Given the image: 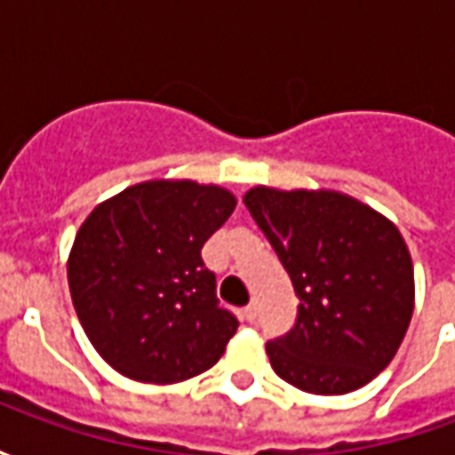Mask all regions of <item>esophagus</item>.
Instances as JSON below:
<instances>
[{
	"label": "esophagus",
	"instance_id": "obj_1",
	"mask_svg": "<svg viewBox=\"0 0 455 455\" xmlns=\"http://www.w3.org/2000/svg\"><path fill=\"white\" fill-rule=\"evenodd\" d=\"M256 316H258V307L256 302H251V305L243 309V319H246L248 324H253V322H256Z\"/></svg>",
	"mask_w": 455,
	"mask_h": 455
}]
</instances>
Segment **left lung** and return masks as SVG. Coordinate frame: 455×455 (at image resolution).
Instances as JSON below:
<instances>
[{
  "label": "left lung",
  "mask_w": 455,
  "mask_h": 455,
  "mask_svg": "<svg viewBox=\"0 0 455 455\" xmlns=\"http://www.w3.org/2000/svg\"><path fill=\"white\" fill-rule=\"evenodd\" d=\"M251 217L292 280L297 322L267 341L297 390L346 395L387 368L414 309V267L397 227L339 192H246Z\"/></svg>",
  "instance_id": "8db88e82"
}]
</instances>
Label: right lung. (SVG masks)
Returning <instances> with one entry per match:
<instances>
[{"mask_svg": "<svg viewBox=\"0 0 455 455\" xmlns=\"http://www.w3.org/2000/svg\"><path fill=\"white\" fill-rule=\"evenodd\" d=\"M234 207L224 188L153 180L84 219L68 283L84 334L114 371L168 385L221 358L238 319L219 302L202 246Z\"/></svg>", "mask_w": 455, "mask_h": 455, "instance_id": "obj_1", "label": "right lung"}]
</instances>
